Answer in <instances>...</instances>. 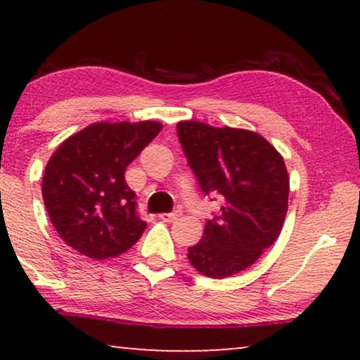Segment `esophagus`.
I'll return each instance as SVG.
<instances>
[{"mask_svg": "<svg viewBox=\"0 0 360 360\" xmlns=\"http://www.w3.org/2000/svg\"><path fill=\"white\" fill-rule=\"evenodd\" d=\"M179 216H180V211H174V213H162L159 214V218L162 221H165V223H172V221H175Z\"/></svg>", "mask_w": 360, "mask_h": 360, "instance_id": "34e87169", "label": "esophagus"}]
</instances>
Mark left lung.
<instances>
[{
    "label": "left lung",
    "instance_id": "1",
    "mask_svg": "<svg viewBox=\"0 0 360 360\" xmlns=\"http://www.w3.org/2000/svg\"><path fill=\"white\" fill-rule=\"evenodd\" d=\"M176 134L200 188L223 201L200 243L188 248V260L206 277H231L250 267L282 231L290 191L283 157L248 129L181 121Z\"/></svg>",
    "mask_w": 360,
    "mask_h": 360
}]
</instances>
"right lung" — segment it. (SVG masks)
I'll list each match as a JSON object with an SVG mask.
<instances>
[{
  "label": "right lung",
  "mask_w": 360,
  "mask_h": 360,
  "mask_svg": "<svg viewBox=\"0 0 360 360\" xmlns=\"http://www.w3.org/2000/svg\"><path fill=\"white\" fill-rule=\"evenodd\" d=\"M160 122H96L63 141L47 162L42 198L58 236L90 259L131 249L146 229L126 167L159 134Z\"/></svg>",
  "instance_id": "1"
}]
</instances>
